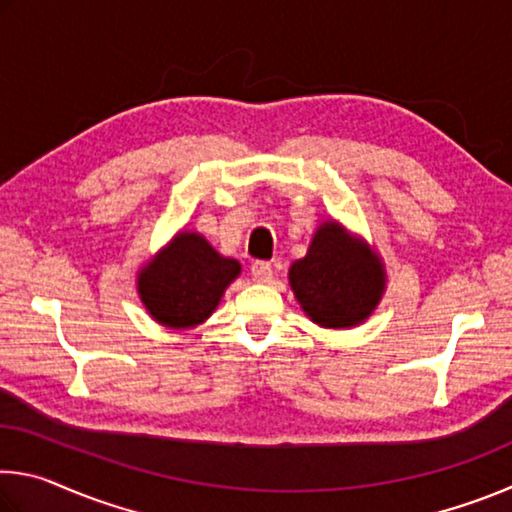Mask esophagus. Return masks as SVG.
<instances>
[{"instance_id":"esophagus-1","label":"esophagus","mask_w":512,"mask_h":512,"mask_svg":"<svg viewBox=\"0 0 512 512\" xmlns=\"http://www.w3.org/2000/svg\"><path fill=\"white\" fill-rule=\"evenodd\" d=\"M250 273H253L255 282H268L273 277V266H271V262H264V259H259V262L250 266Z\"/></svg>"}]
</instances>
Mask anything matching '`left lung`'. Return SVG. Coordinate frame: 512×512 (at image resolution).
<instances>
[{"instance_id": "8db88e82", "label": "left lung", "mask_w": 512, "mask_h": 512, "mask_svg": "<svg viewBox=\"0 0 512 512\" xmlns=\"http://www.w3.org/2000/svg\"><path fill=\"white\" fill-rule=\"evenodd\" d=\"M291 289L302 309L323 327H352L366 320L384 291V271L375 253L323 223L309 253L291 264Z\"/></svg>"}]
</instances>
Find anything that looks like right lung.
<instances>
[{"label":"right lung","instance_id":"obj_1","mask_svg":"<svg viewBox=\"0 0 512 512\" xmlns=\"http://www.w3.org/2000/svg\"><path fill=\"white\" fill-rule=\"evenodd\" d=\"M239 271V262L221 257L201 235L183 232L144 268L137 289L158 323L192 327L212 314Z\"/></svg>","mask_w":512,"mask_h":512}]
</instances>
